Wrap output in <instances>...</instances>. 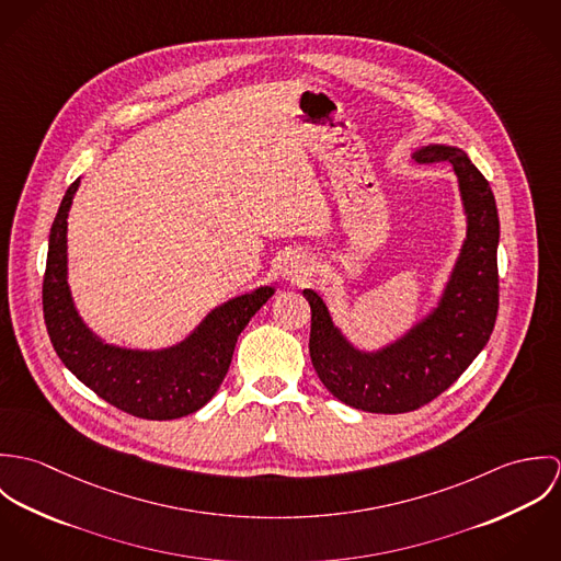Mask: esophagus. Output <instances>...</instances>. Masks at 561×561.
I'll list each match as a JSON object with an SVG mask.
<instances>
[{"mask_svg":"<svg viewBox=\"0 0 561 561\" xmlns=\"http://www.w3.org/2000/svg\"><path fill=\"white\" fill-rule=\"evenodd\" d=\"M311 272V263L305 254H291L283 261V276L287 280H302Z\"/></svg>","mask_w":561,"mask_h":561,"instance_id":"esophagus-1","label":"esophagus"}]
</instances>
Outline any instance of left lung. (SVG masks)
I'll return each mask as SVG.
<instances>
[{
    "instance_id": "1",
    "label": "left lung",
    "mask_w": 561,
    "mask_h": 561,
    "mask_svg": "<svg viewBox=\"0 0 561 561\" xmlns=\"http://www.w3.org/2000/svg\"><path fill=\"white\" fill-rule=\"evenodd\" d=\"M423 161H449L467 218V238L436 305L393 341L365 350L332 320L316 289L309 352L323 387L343 403L380 414L421 408L449 389L488 343L499 309V216L494 194L469 156L451 145H425Z\"/></svg>"
}]
</instances>
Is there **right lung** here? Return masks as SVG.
<instances>
[{
    "instance_id": "1",
    "label": "right lung",
    "mask_w": 561,
    "mask_h": 561,
    "mask_svg": "<svg viewBox=\"0 0 561 561\" xmlns=\"http://www.w3.org/2000/svg\"><path fill=\"white\" fill-rule=\"evenodd\" d=\"M80 179L67 190L51 225L43 313L65 367L101 400L140 419L168 421L201 410L220 389L241 330L274 296L261 285L214 307L181 341L160 350L107 343L80 316L69 287L67 229Z\"/></svg>"
}]
</instances>
